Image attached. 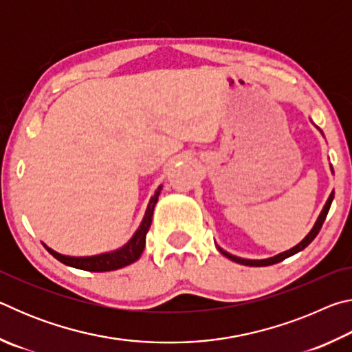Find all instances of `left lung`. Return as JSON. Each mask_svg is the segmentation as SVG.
<instances>
[{
	"label": "left lung",
	"mask_w": 352,
	"mask_h": 352,
	"mask_svg": "<svg viewBox=\"0 0 352 352\" xmlns=\"http://www.w3.org/2000/svg\"><path fill=\"white\" fill-rule=\"evenodd\" d=\"M311 122H312V119H311ZM312 124H314V122H312ZM314 126H315V124H314ZM315 127H317V126H315ZM317 130H318V132H320L321 135H323V132H321V130H320L318 127H317ZM323 136H324V135H323ZM331 172L333 174L332 166H331ZM332 200H333V190L329 194V197H327L326 204H324V206H323V210H321L320 216L317 217V220H315L312 230L309 231L305 239H302L300 243H296V245L292 247L290 250H285V252L278 253V254H275V256H272V258H265V259H245V258H239V256H234V254H231V253H228V252H225V250H223L222 247H219L217 243H216V248L219 250L220 253H222V254L225 256V258H228V259L234 261V262H237V264H242V265L265 267V265L278 264V262H281V261H284V259L290 258V256L300 253L301 250H305V248L309 245V243H311V242L315 239V237H317V234L320 233V230H321V226H323V222H324V219H326V216H327V212H329V208H331Z\"/></svg>",
	"instance_id": "left-lung-1"
}]
</instances>
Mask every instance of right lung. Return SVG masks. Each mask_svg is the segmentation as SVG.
Returning <instances> with one entry per match:
<instances>
[{
    "label": "right lung",
    "mask_w": 352,
    "mask_h": 352,
    "mask_svg": "<svg viewBox=\"0 0 352 352\" xmlns=\"http://www.w3.org/2000/svg\"><path fill=\"white\" fill-rule=\"evenodd\" d=\"M163 184H160L155 190V194L148 200V205L146 208L144 217H142L141 223L138 226V230L135 231L133 236L124 243L122 247H119L116 250H111V252H105V253H99V254H93V256H69V254H62L56 252L46 245L43 242L45 248L50 252L57 261H60L62 264L73 267V269H79V270H87V272H111V270H118L122 269V267L133 264L135 261H138L141 258L142 252H144L146 247V234L148 228H151L152 223V217H153V210L155 205L158 201V195L162 194Z\"/></svg>",
    "instance_id": "obj_1"
}]
</instances>
